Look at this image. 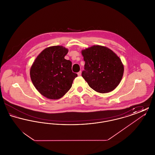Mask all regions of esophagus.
Here are the masks:
<instances>
[{
  "label": "esophagus",
  "mask_w": 155,
  "mask_h": 155,
  "mask_svg": "<svg viewBox=\"0 0 155 155\" xmlns=\"http://www.w3.org/2000/svg\"><path fill=\"white\" fill-rule=\"evenodd\" d=\"M77 74H78V76H81V71H79L78 73H77Z\"/></svg>",
  "instance_id": "34e87169"
}]
</instances>
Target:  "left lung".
Segmentation results:
<instances>
[{"label": "left lung", "instance_id": "obj_1", "mask_svg": "<svg viewBox=\"0 0 155 155\" xmlns=\"http://www.w3.org/2000/svg\"><path fill=\"white\" fill-rule=\"evenodd\" d=\"M85 61L82 77L89 86L99 93H108L120 84L124 65L118 56L109 48L94 45L81 51Z\"/></svg>", "mask_w": 155, "mask_h": 155}]
</instances>
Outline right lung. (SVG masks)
I'll return each mask as SVG.
<instances>
[{
    "mask_svg": "<svg viewBox=\"0 0 155 155\" xmlns=\"http://www.w3.org/2000/svg\"><path fill=\"white\" fill-rule=\"evenodd\" d=\"M68 49L63 46L46 48L32 63L30 77L37 91L50 99H59L71 88L77 74L72 63L64 59Z\"/></svg>",
    "mask_w": 155,
    "mask_h": 155,
    "instance_id": "1",
    "label": "right lung"
}]
</instances>
